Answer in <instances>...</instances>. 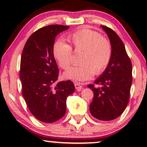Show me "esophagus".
<instances>
[{
    "instance_id": "obj_1",
    "label": "esophagus",
    "mask_w": 147,
    "mask_h": 147,
    "mask_svg": "<svg viewBox=\"0 0 147 147\" xmlns=\"http://www.w3.org/2000/svg\"><path fill=\"white\" fill-rule=\"evenodd\" d=\"M75 88L77 89V91H81V90H82V89L83 88V86H82L80 84V83H79V82H75Z\"/></svg>"
}]
</instances>
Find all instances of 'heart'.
<instances>
[{
  "label": "heart",
  "mask_w": 147,
  "mask_h": 147,
  "mask_svg": "<svg viewBox=\"0 0 147 147\" xmlns=\"http://www.w3.org/2000/svg\"><path fill=\"white\" fill-rule=\"evenodd\" d=\"M70 45L61 40L55 41L52 53L59 65L63 70L70 67L72 62V48L75 52H81L77 66L64 73L66 79L83 82L100 75L107 68L112 57L113 48L109 39L100 33L87 28L76 30L68 36Z\"/></svg>",
  "instance_id": "1"
}]
</instances>
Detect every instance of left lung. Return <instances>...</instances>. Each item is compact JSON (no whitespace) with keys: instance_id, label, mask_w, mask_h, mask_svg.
Here are the masks:
<instances>
[{"instance_id":"8db88e82","label":"left lung","mask_w":147,"mask_h":147,"mask_svg":"<svg viewBox=\"0 0 147 147\" xmlns=\"http://www.w3.org/2000/svg\"><path fill=\"white\" fill-rule=\"evenodd\" d=\"M112 45L113 53L110 63L94 84L88 87L93 91V99L90 112L96 119L110 121L119 117L125 110L129 101L132 84V64L125 47L114 30L102 25Z\"/></svg>"}]
</instances>
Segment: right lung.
Returning a JSON list of instances; mask_svg holds the SVG:
<instances>
[{
  "label": "right lung",
  "instance_id": "1",
  "mask_svg": "<svg viewBox=\"0 0 147 147\" xmlns=\"http://www.w3.org/2000/svg\"><path fill=\"white\" fill-rule=\"evenodd\" d=\"M68 28L62 25L40 28L28 38L22 52V94L31 113L43 122H55L63 117L67 97L75 90L70 80L57 83L59 68L52 53L55 37Z\"/></svg>",
  "mask_w": 147,
  "mask_h": 147
}]
</instances>
